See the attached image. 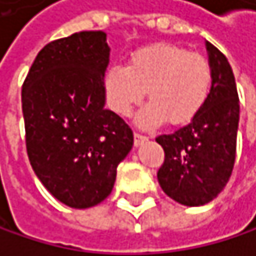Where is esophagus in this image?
I'll return each mask as SVG.
<instances>
[{
    "instance_id": "obj_1",
    "label": "esophagus",
    "mask_w": 256,
    "mask_h": 256,
    "mask_svg": "<svg viewBox=\"0 0 256 256\" xmlns=\"http://www.w3.org/2000/svg\"><path fill=\"white\" fill-rule=\"evenodd\" d=\"M145 142H148V137L140 134V132H134V145L136 146H142Z\"/></svg>"
}]
</instances>
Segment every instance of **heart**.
<instances>
[{"label":"heart","mask_w":256,"mask_h":256,"mask_svg":"<svg viewBox=\"0 0 256 256\" xmlns=\"http://www.w3.org/2000/svg\"><path fill=\"white\" fill-rule=\"evenodd\" d=\"M212 86L209 60L177 44H152L138 48L128 66H112L105 74L110 108L126 118L144 100H151L137 116L142 128L168 119L174 125L192 120L208 102Z\"/></svg>","instance_id":"b5f03b06"}]
</instances>
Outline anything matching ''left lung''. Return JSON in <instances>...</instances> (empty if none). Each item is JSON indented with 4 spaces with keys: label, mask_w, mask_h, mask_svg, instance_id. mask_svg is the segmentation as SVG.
Instances as JSON below:
<instances>
[{
    "label": "left lung",
    "mask_w": 256,
    "mask_h": 256,
    "mask_svg": "<svg viewBox=\"0 0 256 256\" xmlns=\"http://www.w3.org/2000/svg\"><path fill=\"white\" fill-rule=\"evenodd\" d=\"M212 86L206 105L186 126L162 134L164 151L157 172L163 192L184 206H203L222 190L234 170L240 100L226 56L206 41Z\"/></svg>",
    "instance_id": "obj_1"
}]
</instances>
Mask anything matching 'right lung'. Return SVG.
Listing matches in <instances>:
<instances>
[{
	"instance_id": "add662e5",
	"label": "right lung",
	"mask_w": 256,
	"mask_h": 256,
	"mask_svg": "<svg viewBox=\"0 0 256 256\" xmlns=\"http://www.w3.org/2000/svg\"><path fill=\"white\" fill-rule=\"evenodd\" d=\"M111 48L104 32H79L47 44L22 85L26 144L48 192L74 209L104 202L134 137L105 108Z\"/></svg>"
}]
</instances>
